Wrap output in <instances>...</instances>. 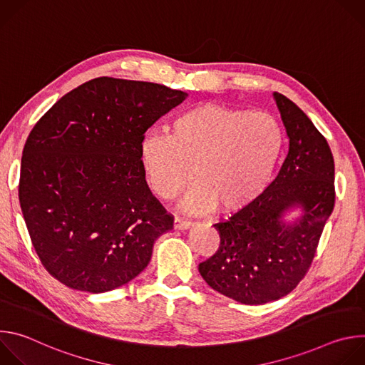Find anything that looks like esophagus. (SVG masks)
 Returning a JSON list of instances; mask_svg holds the SVG:
<instances>
[{"label":"esophagus","mask_w":365,"mask_h":365,"mask_svg":"<svg viewBox=\"0 0 365 365\" xmlns=\"http://www.w3.org/2000/svg\"><path fill=\"white\" fill-rule=\"evenodd\" d=\"M175 230H187L193 225L192 221H187V220H183V218H175Z\"/></svg>","instance_id":"34e87169"}]
</instances>
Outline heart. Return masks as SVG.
Returning a JSON list of instances; mask_svg holds the SVG:
<instances>
[{
    "label": "heart",
    "instance_id": "heart-1",
    "mask_svg": "<svg viewBox=\"0 0 365 365\" xmlns=\"http://www.w3.org/2000/svg\"><path fill=\"white\" fill-rule=\"evenodd\" d=\"M168 135L147 134L140 163L155 195L176 199L193 178L183 207L235 212L267 187L283 148V131L266 113L200 103L178 114Z\"/></svg>",
    "mask_w": 365,
    "mask_h": 365
}]
</instances>
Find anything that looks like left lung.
I'll use <instances>...</instances> for the list:
<instances>
[{"instance_id":"1","label":"left lung","mask_w":365,"mask_h":365,"mask_svg":"<svg viewBox=\"0 0 365 365\" xmlns=\"http://www.w3.org/2000/svg\"><path fill=\"white\" fill-rule=\"evenodd\" d=\"M289 138L287 158L272 185L214 227L220 248L199 264L214 290L244 304L289 294L307 273L335 205V166L327 138L284 95L274 92ZM299 207L292 223L284 215Z\"/></svg>"}]
</instances>
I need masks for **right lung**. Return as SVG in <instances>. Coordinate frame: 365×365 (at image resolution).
<instances>
[{
    "label": "right lung",
    "mask_w": 365,
    "mask_h": 365,
    "mask_svg": "<svg viewBox=\"0 0 365 365\" xmlns=\"http://www.w3.org/2000/svg\"><path fill=\"white\" fill-rule=\"evenodd\" d=\"M187 93L95 78L62 96L24 144L19 199L44 269L71 289L103 293L148 264L173 217L140 163L144 133Z\"/></svg>",
    "instance_id": "add662e5"
}]
</instances>
